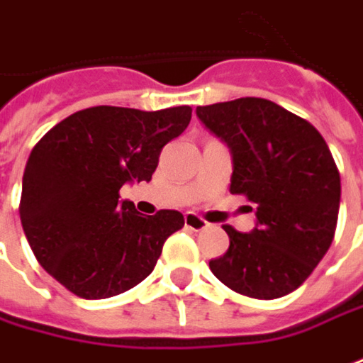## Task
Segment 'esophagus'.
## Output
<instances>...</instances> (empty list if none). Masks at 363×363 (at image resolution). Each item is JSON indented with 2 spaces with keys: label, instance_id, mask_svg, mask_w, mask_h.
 Listing matches in <instances>:
<instances>
[{
  "label": "esophagus",
  "instance_id": "34e87169",
  "mask_svg": "<svg viewBox=\"0 0 363 363\" xmlns=\"http://www.w3.org/2000/svg\"><path fill=\"white\" fill-rule=\"evenodd\" d=\"M184 221H186V228L194 230V232H201V230H208L210 228V223L203 220V218H199L198 213H194V211H187Z\"/></svg>",
  "mask_w": 363,
  "mask_h": 363
}]
</instances>
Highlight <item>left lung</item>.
<instances>
[{
    "instance_id": "8db88e82",
    "label": "left lung",
    "mask_w": 363,
    "mask_h": 363,
    "mask_svg": "<svg viewBox=\"0 0 363 363\" xmlns=\"http://www.w3.org/2000/svg\"><path fill=\"white\" fill-rule=\"evenodd\" d=\"M201 123L232 152V194L255 203L250 233L223 225L228 252L210 262L228 288L257 300L298 289L330 250L340 172L310 121L262 97L199 106Z\"/></svg>"
}]
</instances>
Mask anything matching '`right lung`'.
Returning <instances> with one entry per match:
<instances>
[{
	"instance_id": "obj_1",
	"label": "right lung",
	"mask_w": 363,
	"mask_h": 363,
	"mask_svg": "<svg viewBox=\"0 0 363 363\" xmlns=\"http://www.w3.org/2000/svg\"><path fill=\"white\" fill-rule=\"evenodd\" d=\"M189 106L142 111L97 106L51 128L29 153L19 218L31 252L63 288L104 300L147 278L184 216H142L119 199L131 182H150L167 142L186 130Z\"/></svg>"
}]
</instances>
